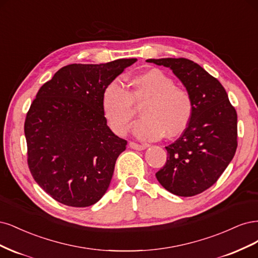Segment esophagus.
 <instances>
[{
	"label": "esophagus",
	"instance_id": "34e87169",
	"mask_svg": "<svg viewBox=\"0 0 258 258\" xmlns=\"http://www.w3.org/2000/svg\"><path fill=\"white\" fill-rule=\"evenodd\" d=\"M130 147L132 149H134V150H145V149L148 147L147 145H139V144H136L134 143V141H131L130 143Z\"/></svg>",
	"mask_w": 258,
	"mask_h": 258
}]
</instances>
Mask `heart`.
I'll return each instance as SVG.
<instances>
[{
    "instance_id": "obj_1",
    "label": "heart",
    "mask_w": 258,
    "mask_h": 258,
    "mask_svg": "<svg viewBox=\"0 0 258 258\" xmlns=\"http://www.w3.org/2000/svg\"><path fill=\"white\" fill-rule=\"evenodd\" d=\"M141 107L140 119L133 133L145 140H156L164 134L176 137L183 133L193 115V101L186 90L157 69L140 73L131 79L126 91L118 82H110L102 96L105 118L112 132L124 135Z\"/></svg>"
}]
</instances>
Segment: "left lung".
<instances>
[{
  "mask_svg": "<svg viewBox=\"0 0 258 258\" xmlns=\"http://www.w3.org/2000/svg\"><path fill=\"white\" fill-rule=\"evenodd\" d=\"M147 62L170 69L193 101L192 119L182 135L165 147L167 161L156 179L174 195L201 194L218 181L236 153V109L220 81L197 63L184 57Z\"/></svg>",
  "mask_w": 258,
  "mask_h": 258,
  "instance_id": "obj_1",
  "label": "left lung"
}]
</instances>
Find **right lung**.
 Returning <instances> with one entry per match:
<instances>
[{"label": "right lung", "mask_w": 258, "mask_h": 258, "mask_svg": "<svg viewBox=\"0 0 258 258\" xmlns=\"http://www.w3.org/2000/svg\"><path fill=\"white\" fill-rule=\"evenodd\" d=\"M136 61L66 65L38 90L24 122L28 165L56 202L84 208L106 193L127 141L108 127L102 96Z\"/></svg>", "instance_id": "obj_1"}]
</instances>
